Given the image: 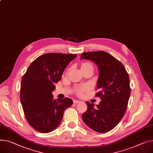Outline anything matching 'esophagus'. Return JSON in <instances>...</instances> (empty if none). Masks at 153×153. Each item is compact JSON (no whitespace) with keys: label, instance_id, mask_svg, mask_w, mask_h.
Here are the masks:
<instances>
[{"label":"esophagus","instance_id":"34e87169","mask_svg":"<svg viewBox=\"0 0 153 153\" xmlns=\"http://www.w3.org/2000/svg\"><path fill=\"white\" fill-rule=\"evenodd\" d=\"M73 102H74V103L77 104V103H78L80 102V101H79V100H74L73 101Z\"/></svg>","mask_w":153,"mask_h":153}]
</instances>
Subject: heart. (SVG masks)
Returning <instances> with one entry per match:
<instances>
[{
	"label": "heart",
	"mask_w": 153,
	"mask_h": 153,
	"mask_svg": "<svg viewBox=\"0 0 153 153\" xmlns=\"http://www.w3.org/2000/svg\"><path fill=\"white\" fill-rule=\"evenodd\" d=\"M88 65H90V63H84V64L82 65V67L85 66H88ZM88 88H89V87H88V86L85 85V86H83V87H80V88H77V92L78 94L80 95V94H82L83 92H84V91H87V90H88Z\"/></svg>",
	"instance_id": "obj_1"
}]
</instances>
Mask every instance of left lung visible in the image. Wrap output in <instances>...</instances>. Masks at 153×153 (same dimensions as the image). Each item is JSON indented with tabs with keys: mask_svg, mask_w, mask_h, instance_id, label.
<instances>
[{
	"mask_svg": "<svg viewBox=\"0 0 153 153\" xmlns=\"http://www.w3.org/2000/svg\"><path fill=\"white\" fill-rule=\"evenodd\" d=\"M80 59L94 62L99 71L96 96L101 100L95 105L87 101V110L82 115L84 123L99 133L113 129L123 117L130 95L129 76L124 65L103 51L83 53Z\"/></svg>",
	"mask_w": 153,
	"mask_h": 153,
	"instance_id": "8db88e82",
	"label": "left lung"
}]
</instances>
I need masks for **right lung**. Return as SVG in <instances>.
Segmentation results:
<instances>
[{
	"label": "right lung",
	"instance_id": "right-lung-1",
	"mask_svg": "<svg viewBox=\"0 0 153 153\" xmlns=\"http://www.w3.org/2000/svg\"><path fill=\"white\" fill-rule=\"evenodd\" d=\"M76 56L77 54H44L33 61L23 76L20 101L27 122L36 130L45 134L55 130L65 109L73 105L69 98L54 100L52 91L66 67Z\"/></svg>",
	"mask_w": 153,
	"mask_h": 153
}]
</instances>
